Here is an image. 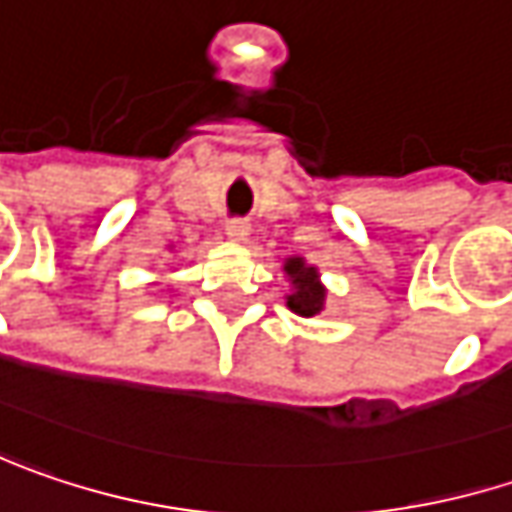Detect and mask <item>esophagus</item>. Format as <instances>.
I'll use <instances>...</instances> for the list:
<instances>
[{
  "label": "esophagus",
  "mask_w": 512,
  "mask_h": 512,
  "mask_svg": "<svg viewBox=\"0 0 512 512\" xmlns=\"http://www.w3.org/2000/svg\"><path fill=\"white\" fill-rule=\"evenodd\" d=\"M249 223L246 220H228L226 223V237L228 240H234V243H243L246 237H249Z\"/></svg>",
  "instance_id": "obj_1"
}]
</instances>
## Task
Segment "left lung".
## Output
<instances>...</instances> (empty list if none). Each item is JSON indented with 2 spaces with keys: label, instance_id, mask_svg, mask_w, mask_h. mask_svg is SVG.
I'll use <instances>...</instances> for the list:
<instances>
[{
  "label": "left lung",
  "instance_id": "8db88e82",
  "mask_svg": "<svg viewBox=\"0 0 512 512\" xmlns=\"http://www.w3.org/2000/svg\"><path fill=\"white\" fill-rule=\"evenodd\" d=\"M284 278L289 281L286 292V307L301 318H313L324 310L327 301V286L321 284L318 266L307 263L304 257L292 255L284 260Z\"/></svg>",
  "mask_w": 512,
  "mask_h": 512
}]
</instances>
